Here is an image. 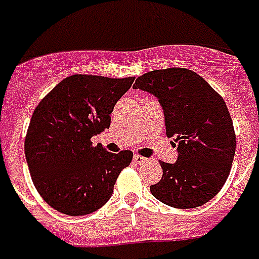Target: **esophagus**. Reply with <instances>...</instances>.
I'll return each mask as SVG.
<instances>
[{
    "mask_svg": "<svg viewBox=\"0 0 259 259\" xmlns=\"http://www.w3.org/2000/svg\"><path fill=\"white\" fill-rule=\"evenodd\" d=\"M134 162H137V163H145V162H147V158H145V156H141V155H138V154H137V155H134Z\"/></svg>",
    "mask_w": 259,
    "mask_h": 259,
    "instance_id": "esophagus-1",
    "label": "esophagus"
}]
</instances>
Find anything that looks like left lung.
Instances as JSON below:
<instances>
[{"mask_svg": "<svg viewBox=\"0 0 259 259\" xmlns=\"http://www.w3.org/2000/svg\"><path fill=\"white\" fill-rule=\"evenodd\" d=\"M133 88L158 99L167 137L178 143L177 162H159L163 175L150 186L153 196L180 209L208 203L227 182L236 153L224 99L196 72L177 67L145 73Z\"/></svg>", "mask_w": 259, "mask_h": 259, "instance_id": "8db88e82", "label": "left lung"}]
</instances>
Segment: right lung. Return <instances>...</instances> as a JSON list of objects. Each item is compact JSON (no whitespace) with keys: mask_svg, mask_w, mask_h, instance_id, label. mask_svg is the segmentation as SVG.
Instances as JSON below:
<instances>
[{"mask_svg":"<svg viewBox=\"0 0 259 259\" xmlns=\"http://www.w3.org/2000/svg\"><path fill=\"white\" fill-rule=\"evenodd\" d=\"M134 77L95 75L66 77L39 103L25 140L32 183L50 207L68 216H84L110 199L119 172L133 159L92 145L110 126V113Z\"/></svg>","mask_w":259,"mask_h":259,"instance_id":"1","label":"right lung"}]
</instances>
